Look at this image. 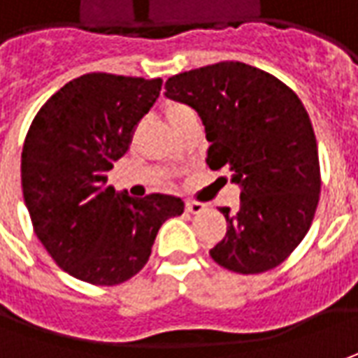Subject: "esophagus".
<instances>
[{
	"label": "esophagus",
	"mask_w": 358,
	"mask_h": 358,
	"mask_svg": "<svg viewBox=\"0 0 358 358\" xmlns=\"http://www.w3.org/2000/svg\"><path fill=\"white\" fill-rule=\"evenodd\" d=\"M206 210V206L201 201H186V211L188 213H201Z\"/></svg>",
	"instance_id": "1"
}]
</instances>
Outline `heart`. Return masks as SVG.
<instances>
[{
    "label": "heart",
    "mask_w": 358,
    "mask_h": 358,
    "mask_svg": "<svg viewBox=\"0 0 358 358\" xmlns=\"http://www.w3.org/2000/svg\"><path fill=\"white\" fill-rule=\"evenodd\" d=\"M189 113H194L188 106H184V103H178V101H169L166 106H164V117L169 121L172 127L176 129L182 119L189 115Z\"/></svg>",
    "instance_id": "heart-1"
}]
</instances>
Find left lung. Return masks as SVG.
I'll return each mask as SVG.
<instances>
[{"label": "left lung", "mask_w": 358, "mask_h": 358, "mask_svg": "<svg viewBox=\"0 0 358 358\" xmlns=\"http://www.w3.org/2000/svg\"><path fill=\"white\" fill-rule=\"evenodd\" d=\"M164 87L203 121L208 166L231 170L241 186L239 211L221 208L227 233L211 259L239 274L276 268L310 231L322 188L317 143L300 97L243 62L182 72Z\"/></svg>", "instance_id": "obj_1"}]
</instances>
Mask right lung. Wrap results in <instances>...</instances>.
<instances>
[{
    "label": "right lung",
    "mask_w": 358,
    "mask_h": 358,
    "mask_svg": "<svg viewBox=\"0 0 358 358\" xmlns=\"http://www.w3.org/2000/svg\"><path fill=\"white\" fill-rule=\"evenodd\" d=\"M162 80L92 72L68 82L33 119L21 155L23 198L38 241L58 266L94 286L135 276L160 225L184 201L131 198L108 184Z\"/></svg>",
    "instance_id": "right-lung-1"
}]
</instances>
